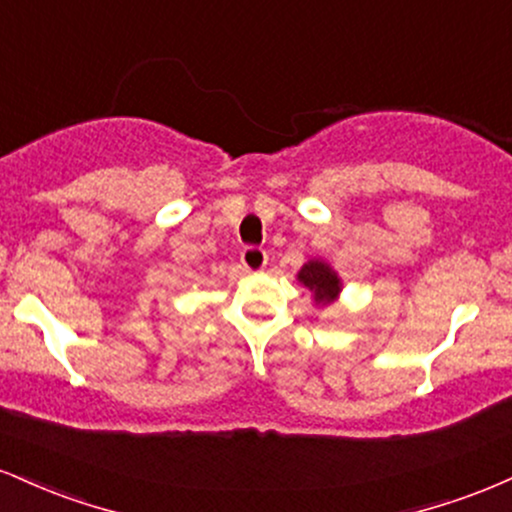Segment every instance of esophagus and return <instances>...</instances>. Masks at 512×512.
<instances>
[{
	"label": "esophagus",
	"mask_w": 512,
	"mask_h": 512,
	"mask_svg": "<svg viewBox=\"0 0 512 512\" xmlns=\"http://www.w3.org/2000/svg\"><path fill=\"white\" fill-rule=\"evenodd\" d=\"M240 262L248 272H262L267 267V252L262 248H245L243 255H240Z\"/></svg>",
	"instance_id": "1"
}]
</instances>
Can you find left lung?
Returning a JSON list of instances; mask_svg holds the SVG:
<instances>
[{"label":"left lung","instance_id":"left-lung-1","mask_svg":"<svg viewBox=\"0 0 512 512\" xmlns=\"http://www.w3.org/2000/svg\"><path fill=\"white\" fill-rule=\"evenodd\" d=\"M296 279L298 284L313 293L315 308H327V305H332L344 289L342 276L337 274V269H334L330 262L322 260V257H313V260L305 262L303 267L298 269Z\"/></svg>","mask_w":512,"mask_h":512}]
</instances>
